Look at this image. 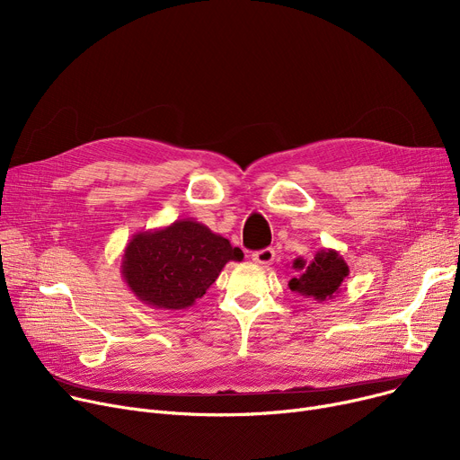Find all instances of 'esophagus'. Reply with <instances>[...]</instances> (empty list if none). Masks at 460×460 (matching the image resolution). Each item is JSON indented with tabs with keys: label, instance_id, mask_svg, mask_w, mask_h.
Returning <instances> with one entry per match:
<instances>
[{
	"label": "esophagus",
	"instance_id": "34e87169",
	"mask_svg": "<svg viewBox=\"0 0 460 460\" xmlns=\"http://www.w3.org/2000/svg\"><path fill=\"white\" fill-rule=\"evenodd\" d=\"M253 261L259 262V264H272L274 259H276V252L272 248H264L261 252H255L253 255Z\"/></svg>",
	"mask_w": 460,
	"mask_h": 460
}]
</instances>
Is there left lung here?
Returning <instances> with one entry per match:
<instances>
[{
  "label": "left lung",
  "mask_w": 460,
  "mask_h": 460,
  "mask_svg": "<svg viewBox=\"0 0 460 460\" xmlns=\"http://www.w3.org/2000/svg\"><path fill=\"white\" fill-rule=\"evenodd\" d=\"M293 269L300 274L288 281V288L317 302L332 300L340 293L350 272L345 259L335 250H319L311 262L298 257L293 262Z\"/></svg>",
  "instance_id": "8db88e82"
}]
</instances>
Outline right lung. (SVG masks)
Instances as JSON below:
<instances>
[{
  "instance_id": "1",
  "label": "right lung",
  "mask_w": 460,
  "mask_h": 460,
  "mask_svg": "<svg viewBox=\"0 0 460 460\" xmlns=\"http://www.w3.org/2000/svg\"><path fill=\"white\" fill-rule=\"evenodd\" d=\"M244 253L207 226L184 217L136 233L125 248L120 274L134 296L153 309H188Z\"/></svg>"
}]
</instances>
